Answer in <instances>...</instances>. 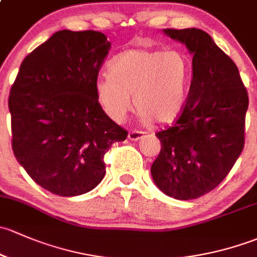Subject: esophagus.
I'll return each mask as SVG.
<instances>
[{"mask_svg": "<svg viewBox=\"0 0 257 257\" xmlns=\"http://www.w3.org/2000/svg\"><path fill=\"white\" fill-rule=\"evenodd\" d=\"M145 135H146V132L140 131V130H132V131L128 132V139L131 140V141H139V140H141Z\"/></svg>", "mask_w": 257, "mask_h": 257, "instance_id": "1", "label": "esophagus"}]
</instances>
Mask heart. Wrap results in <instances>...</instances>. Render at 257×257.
Returning <instances> with one entry per match:
<instances>
[{
	"label": "heart",
	"instance_id": "obj_1",
	"mask_svg": "<svg viewBox=\"0 0 257 257\" xmlns=\"http://www.w3.org/2000/svg\"><path fill=\"white\" fill-rule=\"evenodd\" d=\"M190 74L192 63L183 50L131 48L111 60L109 73L96 79L95 91L112 120L126 117L134 95L142 121L167 123L184 109Z\"/></svg>",
	"mask_w": 257,
	"mask_h": 257
}]
</instances>
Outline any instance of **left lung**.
<instances>
[{
	"label": "left lung",
	"mask_w": 257,
	"mask_h": 257,
	"mask_svg": "<svg viewBox=\"0 0 257 257\" xmlns=\"http://www.w3.org/2000/svg\"><path fill=\"white\" fill-rule=\"evenodd\" d=\"M165 33L193 54V78L182 113L156 134L161 152L151 174L165 194L189 200L218 187L241 155L248 96L235 63L207 32Z\"/></svg>",
	"instance_id": "8db88e82"
}]
</instances>
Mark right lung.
Listing matches in <instances>:
<instances>
[{
    "label": "right lung",
    "instance_id": "right-lung-1",
    "mask_svg": "<svg viewBox=\"0 0 257 257\" xmlns=\"http://www.w3.org/2000/svg\"><path fill=\"white\" fill-rule=\"evenodd\" d=\"M111 43L96 31H59L30 53L10 91L12 150L44 189L75 197L105 176L104 156L127 131L105 113L95 83Z\"/></svg>",
    "mask_w": 257,
    "mask_h": 257
}]
</instances>
